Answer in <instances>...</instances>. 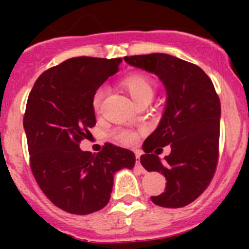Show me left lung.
Instances as JSON below:
<instances>
[{"label":"left lung","instance_id":"8db88e82","mask_svg":"<svg viewBox=\"0 0 249 249\" xmlns=\"http://www.w3.org/2000/svg\"><path fill=\"white\" fill-rule=\"evenodd\" d=\"M105 62L76 57L50 68L37 78L26 106L32 173L48 199L72 214L102 210L111 198L114 175L136 162L133 152L111 143L80 148L83 138L92 141L94 94L111 76Z\"/></svg>","mask_w":249,"mask_h":249}]
</instances>
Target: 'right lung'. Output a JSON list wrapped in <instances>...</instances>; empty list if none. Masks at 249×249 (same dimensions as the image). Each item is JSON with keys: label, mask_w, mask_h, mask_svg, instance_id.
<instances>
[{"label": "right lung", "mask_w": 249, "mask_h": 249, "mask_svg": "<svg viewBox=\"0 0 249 249\" xmlns=\"http://www.w3.org/2000/svg\"><path fill=\"white\" fill-rule=\"evenodd\" d=\"M126 62L153 73L164 86L166 106L155 132L144 141L141 163L167 179L152 202L179 208L207 188L218 160L221 105L210 77L197 66L164 53L127 57Z\"/></svg>", "instance_id": "right-lung-1"}]
</instances>
